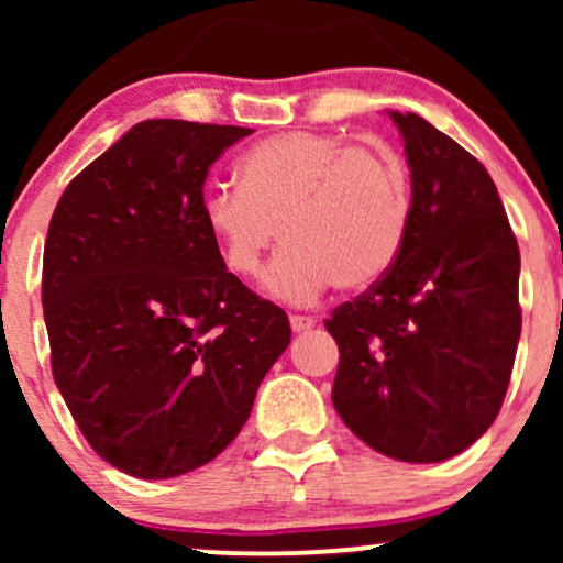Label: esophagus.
Masks as SVG:
<instances>
[{
	"label": "esophagus",
	"mask_w": 563,
	"mask_h": 563,
	"mask_svg": "<svg viewBox=\"0 0 563 563\" xmlns=\"http://www.w3.org/2000/svg\"><path fill=\"white\" fill-rule=\"evenodd\" d=\"M314 325H318V320H314V318H303V314H290V328H294V333H307V331H312Z\"/></svg>",
	"instance_id": "34e87169"
}]
</instances>
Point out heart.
<instances>
[{
	"mask_svg": "<svg viewBox=\"0 0 563 563\" xmlns=\"http://www.w3.org/2000/svg\"><path fill=\"white\" fill-rule=\"evenodd\" d=\"M235 174L238 187L203 192L200 217L238 277L260 273L280 230L286 249L264 275L277 301L303 307L333 286L371 288L402 254L410 179L391 147L296 129L249 147Z\"/></svg>",
	"mask_w": 563,
	"mask_h": 563,
	"instance_id": "1",
	"label": "heart"
}]
</instances>
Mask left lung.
Listing matches in <instances>:
<instances>
[{
  "label": "left lung",
  "instance_id": "obj_1",
  "mask_svg": "<svg viewBox=\"0 0 563 563\" xmlns=\"http://www.w3.org/2000/svg\"><path fill=\"white\" fill-rule=\"evenodd\" d=\"M410 166V228L376 286L341 303L333 405L367 448L439 463L495 421L521 335L519 245L487 169L416 113L386 111Z\"/></svg>",
  "mask_w": 563,
  "mask_h": 563
}]
</instances>
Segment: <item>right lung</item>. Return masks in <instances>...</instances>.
I'll use <instances>...</instances> for the list:
<instances>
[{"instance_id": "right-lung-1", "label": "right lung", "mask_w": 563, "mask_h": 563, "mask_svg": "<svg viewBox=\"0 0 563 563\" xmlns=\"http://www.w3.org/2000/svg\"><path fill=\"white\" fill-rule=\"evenodd\" d=\"M249 134L142 121L66 187L49 222L55 384L97 455L137 479L214 461L290 344L286 312L228 273L200 217L209 166Z\"/></svg>"}]
</instances>
